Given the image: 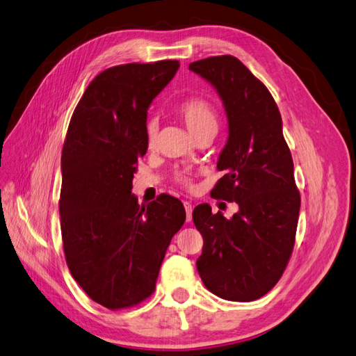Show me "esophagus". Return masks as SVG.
Segmentation results:
<instances>
[{
    "label": "esophagus",
    "mask_w": 356,
    "mask_h": 356,
    "mask_svg": "<svg viewBox=\"0 0 356 356\" xmlns=\"http://www.w3.org/2000/svg\"><path fill=\"white\" fill-rule=\"evenodd\" d=\"M184 208H186V220L191 221V218H193V207H191V203L186 200L184 202Z\"/></svg>",
    "instance_id": "34e87169"
}]
</instances>
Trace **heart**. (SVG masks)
Instances as JSON below:
<instances>
[{
	"label": "heart",
	"instance_id": "heart-1",
	"mask_svg": "<svg viewBox=\"0 0 356 356\" xmlns=\"http://www.w3.org/2000/svg\"><path fill=\"white\" fill-rule=\"evenodd\" d=\"M175 113L182 123L187 126L191 135L196 139L203 135H215L218 131V114L215 106L202 96H190L175 106ZM157 136V123L148 120L145 124V141L148 147H153ZM175 181L179 186L191 187V178L186 174H177Z\"/></svg>",
	"mask_w": 356,
	"mask_h": 356
}]
</instances>
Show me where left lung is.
Returning <instances> with one entry per match:
<instances>
[{"instance_id":"obj_1","label":"left lung","mask_w":356,"mask_h":356,"mask_svg":"<svg viewBox=\"0 0 356 356\" xmlns=\"http://www.w3.org/2000/svg\"><path fill=\"white\" fill-rule=\"evenodd\" d=\"M190 70L218 92L229 138L217 168L224 177L211 196L236 202L227 220L208 203L193 211L203 238L197 272L211 293L230 301H252L281 279L296 242L300 193L282 134V118L266 86L234 56H212Z\"/></svg>"}]
</instances>
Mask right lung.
<instances>
[{
  "label": "right lung",
  "mask_w": 356,
  "mask_h": 356,
  "mask_svg": "<svg viewBox=\"0 0 356 356\" xmlns=\"http://www.w3.org/2000/svg\"><path fill=\"white\" fill-rule=\"evenodd\" d=\"M178 60L126 63L96 75L75 106L62 148L59 199L63 252L93 301L118 310L153 294L161 261L186 221L182 203L132 195L147 153V110L174 79Z\"/></svg>",
  "instance_id": "obj_1"
}]
</instances>
